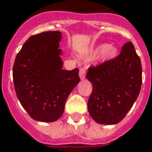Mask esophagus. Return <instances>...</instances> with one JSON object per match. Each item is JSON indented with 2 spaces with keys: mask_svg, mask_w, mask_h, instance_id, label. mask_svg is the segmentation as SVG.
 <instances>
[{
  "mask_svg": "<svg viewBox=\"0 0 152 152\" xmlns=\"http://www.w3.org/2000/svg\"><path fill=\"white\" fill-rule=\"evenodd\" d=\"M85 75H86V71H85V67H80V68L79 76L80 77V79L84 80L85 78Z\"/></svg>",
  "mask_w": 152,
  "mask_h": 152,
  "instance_id": "obj_1",
  "label": "esophagus"
}]
</instances>
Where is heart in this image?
I'll return each instance as SVG.
<instances>
[{
    "label": "heart",
    "instance_id": "1",
    "mask_svg": "<svg viewBox=\"0 0 152 152\" xmlns=\"http://www.w3.org/2000/svg\"><path fill=\"white\" fill-rule=\"evenodd\" d=\"M102 51V57L104 59H111L117 55V49L112 45H102L99 48Z\"/></svg>",
    "mask_w": 152,
    "mask_h": 152
}]
</instances>
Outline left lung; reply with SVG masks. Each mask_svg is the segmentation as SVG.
<instances>
[{"label":"left lung","mask_w":152,"mask_h":152,"mask_svg":"<svg viewBox=\"0 0 152 152\" xmlns=\"http://www.w3.org/2000/svg\"><path fill=\"white\" fill-rule=\"evenodd\" d=\"M93 85L88 110L100 124H117L133 106L142 86V65L133 43L122 46L118 56L88 68Z\"/></svg>","instance_id":"8db88e82"}]
</instances>
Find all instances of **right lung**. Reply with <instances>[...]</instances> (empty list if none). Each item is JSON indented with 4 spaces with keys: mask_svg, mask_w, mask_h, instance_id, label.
<instances>
[{
    "mask_svg": "<svg viewBox=\"0 0 152 152\" xmlns=\"http://www.w3.org/2000/svg\"><path fill=\"white\" fill-rule=\"evenodd\" d=\"M59 31L34 34L26 41L13 64V80L19 102L36 121L55 122L67 96L80 82L79 69H62Z\"/></svg>",
    "mask_w": 152,
    "mask_h": 152,
    "instance_id": "add662e5",
    "label": "right lung"
}]
</instances>
